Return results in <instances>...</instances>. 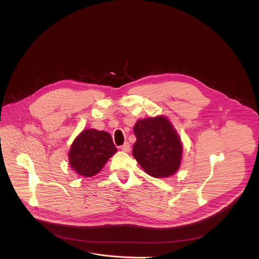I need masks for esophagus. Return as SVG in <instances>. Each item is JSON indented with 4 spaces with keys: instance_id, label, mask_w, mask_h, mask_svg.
I'll return each instance as SVG.
<instances>
[{
    "instance_id": "obj_1",
    "label": "esophagus",
    "mask_w": 259,
    "mask_h": 259,
    "mask_svg": "<svg viewBox=\"0 0 259 259\" xmlns=\"http://www.w3.org/2000/svg\"><path fill=\"white\" fill-rule=\"evenodd\" d=\"M121 150H122L123 152H125V153H128V152H130V144H129L128 142L124 143V144L121 146Z\"/></svg>"
}]
</instances>
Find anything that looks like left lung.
Wrapping results in <instances>:
<instances>
[{"instance_id":"left-lung-1","label":"left lung","mask_w":259,"mask_h":259,"mask_svg":"<svg viewBox=\"0 0 259 259\" xmlns=\"http://www.w3.org/2000/svg\"><path fill=\"white\" fill-rule=\"evenodd\" d=\"M134 134L136 142L132 155L147 174L161 178L178 170L182 145L178 134L165 117L137 121Z\"/></svg>"}]
</instances>
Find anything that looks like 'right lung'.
Wrapping results in <instances>:
<instances>
[{"instance_id":"obj_1","label":"right lung","mask_w":259,"mask_h":259,"mask_svg":"<svg viewBox=\"0 0 259 259\" xmlns=\"http://www.w3.org/2000/svg\"><path fill=\"white\" fill-rule=\"evenodd\" d=\"M116 152L117 147L107 132L84 130L70 146L69 164L80 175L94 176Z\"/></svg>"}]
</instances>
